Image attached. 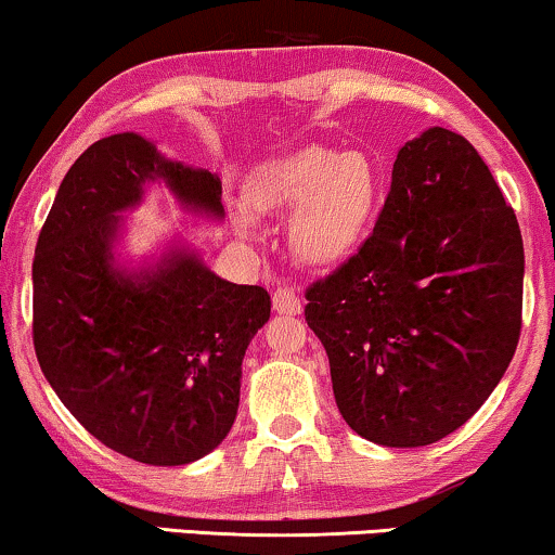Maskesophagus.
Segmentation results:
<instances>
[{
    "mask_svg": "<svg viewBox=\"0 0 555 555\" xmlns=\"http://www.w3.org/2000/svg\"><path fill=\"white\" fill-rule=\"evenodd\" d=\"M272 308H275L278 313H283V315H298L302 310L300 293L291 285L278 287V291L272 293Z\"/></svg>",
    "mask_w": 555,
    "mask_h": 555,
    "instance_id": "obj_1",
    "label": "esophagus"
}]
</instances>
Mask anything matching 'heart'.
<instances>
[{
    "mask_svg": "<svg viewBox=\"0 0 555 555\" xmlns=\"http://www.w3.org/2000/svg\"><path fill=\"white\" fill-rule=\"evenodd\" d=\"M378 177L363 154L306 149L270 164L247 186V204L257 215L291 217V247L308 264H333L359 245L376 207ZM245 237H257L248 209L234 215Z\"/></svg>",
    "mask_w": 555,
    "mask_h": 555,
    "instance_id": "1",
    "label": "heart"
}]
</instances>
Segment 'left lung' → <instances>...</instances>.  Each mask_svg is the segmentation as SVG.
I'll list each match as a JSON object with an SVG mask.
<instances>
[{
  "instance_id": "1",
  "label": "left lung",
  "mask_w": 555,
  "mask_h": 555,
  "mask_svg": "<svg viewBox=\"0 0 555 555\" xmlns=\"http://www.w3.org/2000/svg\"><path fill=\"white\" fill-rule=\"evenodd\" d=\"M522 237L465 135L399 149L374 232L308 287L338 412L384 447H424L485 404L520 338Z\"/></svg>"
}]
</instances>
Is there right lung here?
<instances>
[{
    "instance_id": "obj_1",
    "label": "right lung",
    "mask_w": 555,
    "mask_h": 555,
    "mask_svg": "<svg viewBox=\"0 0 555 555\" xmlns=\"http://www.w3.org/2000/svg\"><path fill=\"white\" fill-rule=\"evenodd\" d=\"M149 181L224 217L217 173L171 162L139 133L95 141L65 173L37 240L33 340L44 378L90 435L173 467L232 429L242 359L268 323L270 295L227 283L181 245L139 270L118 264L120 215Z\"/></svg>"
}]
</instances>
